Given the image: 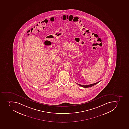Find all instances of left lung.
<instances>
[{
	"label": "left lung",
	"mask_w": 129,
	"mask_h": 129,
	"mask_svg": "<svg viewBox=\"0 0 129 129\" xmlns=\"http://www.w3.org/2000/svg\"><path fill=\"white\" fill-rule=\"evenodd\" d=\"M100 81H99L98 82H96V83H95L92 84H89V85H81V84H78L80 86H81L82 87H83L87 88L89 87H92V86H93L95 85V84L98 83L100 82Z\"/></svg>",
	"instance_id": "left-lung-1"
}]
</instances>
